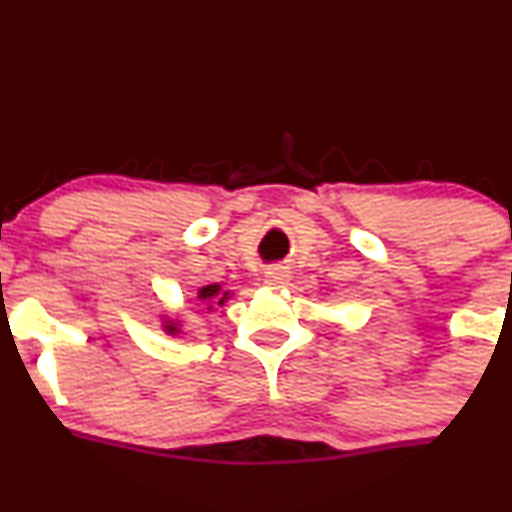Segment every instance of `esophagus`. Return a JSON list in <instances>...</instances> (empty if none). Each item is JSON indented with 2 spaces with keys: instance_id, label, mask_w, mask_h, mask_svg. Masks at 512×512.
I'll return each mask as SVG.
<instances>
[{
  "instance_id": "1",
  "label": "esophagus",
  "mask_w": 512,
  "mask_h": 512,
  "mask_svg": "<svg viewBox=\"0 0 512 512\" xmlns=\"http://www.w3.org/2000/svg\"><path fill=\"white\" fill-rule=\"evenodd\" d=\"M288 279H291V274H288L286 267H272L264 272V281L269 283V286H276L281 288L283 283H288Z\"/></svg>"
}]
</instances>
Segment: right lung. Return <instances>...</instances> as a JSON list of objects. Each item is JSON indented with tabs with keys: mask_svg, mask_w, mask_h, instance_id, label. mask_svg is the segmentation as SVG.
<instances>
[{
	"mask_svg": "<svg viewBox=\"0 0 512 512\" xmlns=\"http://www.w3.org/2000/svg\"><path fill=\"white\" fill-rule=\"evenodd\" d=\"M197 300L207 305V310H212L214 305H224L229 300V291H221L219 283H209V286H202L197 291ZM166 331L169 334H176V326L174 324H166Z\"/></svg>",
	"mask_w": 512,
	"mask_h": 512,
	"instance_id": "obj_1",
	"label": "right lung"
}]
</instances>
